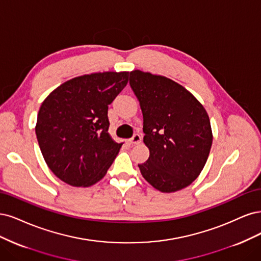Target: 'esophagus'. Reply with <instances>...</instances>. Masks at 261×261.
Listing matches in <instances>:
<instances>
[{
	"label": "esophagus",
	"instance_id": "1",
	"mask_svg": "<svg viewBox=\"0 0 261 261\" xmlns=\"http://www.w3.org/2000/svg\"><path fill=\"white\" fill-rule=\"evenodd\" d=\"M129 142L131 143V144L138 145V144H140V143L142 142V137L140 136L139 133H136V134H134V136L129 140Z\"/></svg>",
	"mask_w": 261,
	"mask_h": 261
}]
</instances>
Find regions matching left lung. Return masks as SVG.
Returning <instances> with one entry per match:
<instances>
[{
  "label": "left lung",
  "instance_id": "left-lung-1",
  "mask_svg": "<svg viewBox=\"0 0 261 261\" xmlns=\"http://www.w3.org/2000/svg\"><path fill=\"white\" fill-rule=\"evenodd\" d=\"M130 87L140 102L143 132L149 157L140 171L150 186L164 193L189 187L207 162L213 132L204 106L163 75L130 72Z\"/></svg>",
  "mask_w": 261,
  "mask_h": 261
}]
</instances>
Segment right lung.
I'll list each match as a JSON object with an SVG mask.
<instances>
[{
	"label": "right lung",
	"instance_id": "1",
	"mask_svg": "<svg viewBox=\"0 0 261 261\" xmlns=\"http://www.w3.org/2000/svg\"><path fill=\"white\" fill-rule=\"evenodd\" d=\"M129 72H96L66 81L42 103L36 134L49 169L72 187H90L106 174L122 143L108 133V105Z\"/></svg>",
	"mask_w": 261,
	"mask_h": 261
}]
</instances>
